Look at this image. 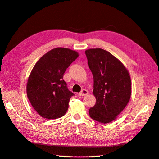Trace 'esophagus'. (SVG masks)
<instances>
[{
  "label": "esophagus",
  "mask_w": 159,
  "mask_h": 159,
  "mask_svg": "<svg viewBox=\"0 0 159 159\" xmlns=\"http://www.w3.org/2000/svg\"><path fill=\"white\" fill-rule=\"evenodd\" d=\"M80 96H85V95H88V91L86 90V89H83L82 91H81L80 93H79V94H78Z\"/></svg>",
  "instance_id": "obj_1"
}]
</instances>
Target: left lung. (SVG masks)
I'll list each match as a JSON object with an SVG mask.
<instances>
[{
  "label": "left lung",
  "instance_id": "1",
  "mask_svg": "<svg viewBox=\"0 0 159 159\" xmlns=\"http://www.w3.org/2000/svg\"><path fill=\"white\" fill-rule=\"evenodd\" d=\"M88 64L93 76L95 105L90 108L91 118L102 123L117 119L131 96L129 72L122 62L102 48L85 50Z\"/></svg>",
  "mask_w": 159,
  "mask_h": 159
}]
</instances>
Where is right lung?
Listing matches in <instances>:
<instances>
[{
	"label": "right lung",
	"instance_id": "add662e5",
	"mask_svg": "<svg viewBox=\"0 0 159 159\" xmlns=\"http://www.w3.org/2000/svg\"><path fill=\"white\" fill-rule=\"evenodd\" d=\"M79 56L78 52L56 48L38 60L30 72L26 94L33 108L47 119L61 117L74 93L63 80L66 69Z\"/></svg>",
	"mask_w": 159,
	"mask_h": 159
}]
</instances>
